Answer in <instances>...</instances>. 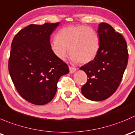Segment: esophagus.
I'll return each instance as SVG.
<instances>
[{"label":"esophagus","instance_id":"esophagus-1","mask_svg":"<svg viewBox=\"0 0 135 135\" xmlns=\"http://www.w3.org/2000/svg\"><path fill=\"white\" fill-rule=\"evenodd\" d=\"M76 71V69L75 67H73V66H69V72H70V74H73V73H75Z\"/></svg>","mask_w":135,"mask_h":135}]
</instances>
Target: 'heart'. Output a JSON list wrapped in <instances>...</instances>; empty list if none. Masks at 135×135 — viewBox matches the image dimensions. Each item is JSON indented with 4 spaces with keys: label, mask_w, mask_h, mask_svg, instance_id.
Masks as SVG:
<instances>
[{
    "label": "heart",
    "mask_w": 135,
    "mask_h": 135,
    "mask_svg": "<svg viewBox=\"0 0 135 135\" xmlns=\"http://www.w3.org/2000/svg\"><path fill=\"white\" fill-rule=\"evenodd\" d=\"M51 49L62 61L66 60L70 53L74 62L88 63L98 53L99 39L96 31L88 26H66L57 33L56 39L51 43Z\"/></svg>",
    "instance_id": "1"
}]
</instances>
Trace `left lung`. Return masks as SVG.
I'll return each instance as SVG.
<instances>
[{
    "instance_id": "8db88e82",
    "label": "left lung",
    "mask_w": 135,
    "mask_h": 135,
    "mask_svg": "<svg viewBox=\"0 0 135 135\" xmlns=\"http://www.w3.org/2000/svg\"><path fill=\"white\" fill-rule=\"evenodd\" d=\"M99 50L94 60L80 69L88 78L81 89L85 98L102 101L117 90L128 62L127 45L123 36L107 23L98 26Z\"/></svg>"
}]
</instances>
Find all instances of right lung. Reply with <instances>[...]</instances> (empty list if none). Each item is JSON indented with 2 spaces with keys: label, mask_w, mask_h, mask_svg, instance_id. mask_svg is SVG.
<instances>
[{
  "label": "right lung",
  "mask_w": 135,
  "mask_h": 135,
  "mask_svg": "<svg viewBox=\"0 0 135 135\" xmlns=\"http://www.w3.org/2000/svg\"><path fill=\"white\" fill-rule=\"evenodd\" d=\"M59 24H30L17 33L12 42L10 77L20 95L33 104L51 102L60 77L69 73L68 65L51 49L49 37Z\"/></svg>",
  "instance_id": "add662e5"
}]
</instances>
